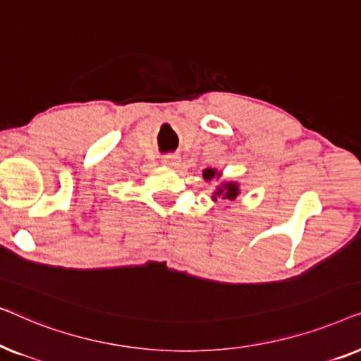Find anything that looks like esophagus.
<instances>
[{
	"label": "esophagus",
	"instance_id": "34e87169",
	"mask_svg": "<svg viewBox=\"0 0 361 361\" xmlns=\"http://www.w3.org/2000/svg\"><path fill=\"white\" fill-rule=\"evenodd\" d=\"M179 162H180V157L176 156V154H167V156L162 157V164H164V166L176 167V166H179Z\"/></svg>",
	"mask_w": 361,
	"mask_h": 361
}]
</instances>
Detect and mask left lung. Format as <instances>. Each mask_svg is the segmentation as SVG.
Returning a JSON list of instances; mask_svg holds the SVG:
<instances>
[{
    "label": "left lung",
    "instance_id": "1",
    "mask_svg": "<svg viewBox=\"0 0 361 361\" xmlns=\"http://www.w3.org/2000/svg\"><path fill=\"white\" fill-rule=\"evenodd\" d=\"M214 177H220V172H216V169H205L204 171V179L205 180H212ZM240 194V187L236 182H224V184L216 187V190L212 195V199H228V200H235Z\"/></svg>",
    "mask_w": 361,
    "mask_h": 361
}]
</instances>
